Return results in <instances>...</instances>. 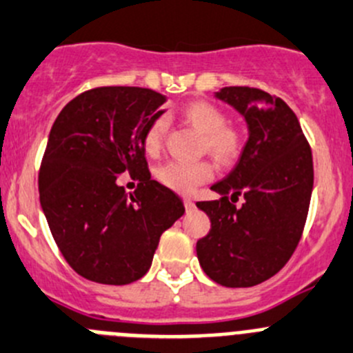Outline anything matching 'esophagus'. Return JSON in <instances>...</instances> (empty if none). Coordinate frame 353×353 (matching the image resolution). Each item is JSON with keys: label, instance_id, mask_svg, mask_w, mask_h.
I'll use <instances>...</instances> for the list:
<instances>
[{"label": "esophagus", "instance_id": "34e87169", "mask_svg": "<svg viewBox=\"0 0 353 353\" xmlns=\"http://www.w3.org/2000/svg\"><path fill=\"white\" fill-rule=\"evenodd\" d=\"M183 204H185V210L187 211H192L194 208H196V203H194V201L190 199V197H185V199H183Z\"/></svg>", "mask_w": 353, "mask_h": 353}]
</instances>
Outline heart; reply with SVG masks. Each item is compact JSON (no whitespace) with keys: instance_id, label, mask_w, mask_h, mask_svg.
Listing matches in <instances>:
<instances>
[{"instance_id":"b5f03b06","label":"heart","mask_w":353,"mask_h":353,"mask_svg":"<svg viewBox=\"0 0 353 353\" xmlns=\"http://www.w3.org/2000/svg\"><path fill=\"white\" fill-rule=\"evenodd\" d=\"M180 116L194 130L203 135V147L221 164H230L237 159L243 149V139L236 128L227 126L225 114L213 103L204 100H194L187 103ZM166 121L156 117L150 121L143 133V149L150 156H156L163 147ZM214 168L208 161L185 163V161H170L157 168L156 176L164 187L176 192H192L197 185L213 179Z\"/></svg>"}]
</instances>
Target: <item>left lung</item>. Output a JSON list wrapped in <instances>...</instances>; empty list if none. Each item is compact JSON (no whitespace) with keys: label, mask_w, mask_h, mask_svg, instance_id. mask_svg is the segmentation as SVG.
Returning a JSON list of instances; mask_svg holds the SVG:
<instances>
[{"label":"left lung","mask_w":353,"mask_h":353,"mask_svg":"<svg viewBox=\"0 0 353 353\" xmlns=\"http://www.w3.org/2000/svg\"><path fill=\"white\" fill-rule=\"evenodd\" d=\"M216 99L244 116L248 139L239 163L211 190L216 201L197 208L211 230L197 241L210 279L225 288H251L275 275L296 250L314 187L312 150L296 114L279 97L248 86H225ZM239 195L243 207L233 204Z\"/></svg>","instance_id":"obj_1"}]
</instances>
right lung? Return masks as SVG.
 Masks as SVG:
<instances>
[{"label":"right lung","mask_w":353,"mask_h":353,"mask_svg":"<svg viewBox=\"0 0 353 353\" xmlns=\"http://www.w3.org/2000/svg\"><path fill=\"white\" fill-rule=\"evenodd\" d=\"M166 95L100 86L70 100L50 132L39 201L67 263L85 279L123 286L147 274L161 234L183 213L182 199L150 179L143 133ZM128 172L135 193L119 185Z\"/></svg>","instance_id":"1"}]
</instances>
